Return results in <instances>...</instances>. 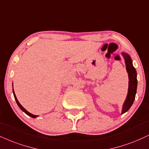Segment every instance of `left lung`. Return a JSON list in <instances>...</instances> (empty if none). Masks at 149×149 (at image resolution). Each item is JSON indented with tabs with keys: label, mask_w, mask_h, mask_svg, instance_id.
Returning a JSON list of instances; mask_svg holds the SVG:
<instances>
[{
	"label": "left lung",
	"mask_w": 149,
	"mask_h": 149,
	"mask_svg": "<svg viewBox=\"0 0 149 149\" xmlns=\"http://www.w3.org/2000/svg\"><path fill=\"white\" fill-rule=\"evenodd\" d=\"M122 56H123L125 61L126 69L129 76V88L128 93L126 100L122 106V113L123 114L129 111V109L132 106L133 102L135 100V94L137 91V72L135 67L133 65V61L131 56L125 52H122Z\"/></svg>",
	"instance_id": "8db88e82"
}]
</instances>
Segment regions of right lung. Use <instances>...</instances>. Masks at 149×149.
<instances>
[{
	"instance_id": "add662e5",
	"label": "right lung",
	"mask_w": 149,
	"mask_h": 149,
	"mask_svg": "<svg viewBox=\"0 0 149 149\" xmlns=\"http://www.w3.org/2000/svg\"><path fill=\"white\" fill-rule=\"evenodd\" d=\"M12 85H13V84H12ZM13 93H14V98H15V100H16V102L17 104H18V106L19 107V108H20V109H21V110L22 111L25 113L27 114V115H28V116H29L31 117V118H37L38 116H36V115H33V114H32V113H31L28 112L26 110V109H24V107H22V105L20 104V102H18V99H17V97H16V95H15V93H14V88H13Z\"/></svg>"
}]
</instances>
